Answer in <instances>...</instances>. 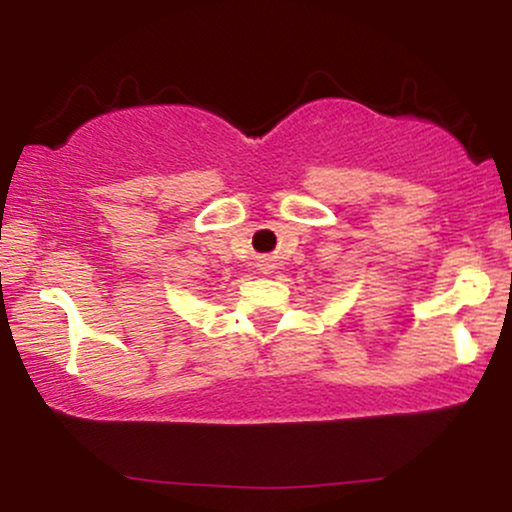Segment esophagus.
Segmentation results:
<instances>
[{
    "mask_svg": "<svg viewBox=\"0 0 512 512\" xmlns=\"http://www.w3.org/2000/svg\"><path fill=\"white\" fill-rule=\"evenodd\" d=\"M257 267H260V272H262V274H269V272H272V269H274V262L269 260V257H262V260H260V264H257Z\"/></svg>",
    "mask_w": 512,
    "mask_h": 512,
    "instance_id": "esophagus-1",
    "label": "esophagus"
}]
</instances>
